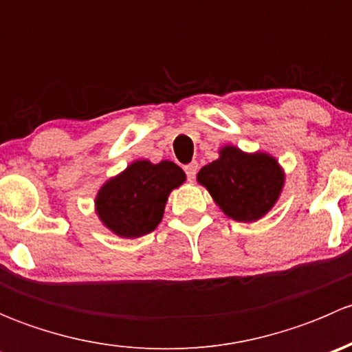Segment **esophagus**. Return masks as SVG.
I'll list each match as a JSON object with an SVG mask.
<instances>
[{
	"label": "esophagus",
	"mask_w": 352,
	"mask_h": 352,
	"mask_svg": "<svg viewBox=\"0 0 352 352\" xmlns=\"http://www.w3.org/2000/svg\"><path fill=\"white\" fill-rule=\"evenodd\" d=\"M197 163L196 162H192V163H189V165H186V173H187V179L190 180V182H192L194 179H196V175H197Z\"/></svg>",
	"instance_id": "34e87169"
}]
</instances>
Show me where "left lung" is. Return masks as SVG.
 <instances>
[{
  "label": "left lung",
  "mask_w": 352,
  "mask_h": 352,
  "mask_svg": "<svg viewBox=\"0 0 352 352\" xmlns=\"http://www.w3.org/2000/svg\"><path fill=\"white\" fill-rule=\"evenodd\" d=\"M197 182L228 218L252 223L267 214L281 196L285 172L274 156L223 146L218 160L199 170Z\"/></svg>",
  "instance_id": "8db88e82"
}]
</instances>
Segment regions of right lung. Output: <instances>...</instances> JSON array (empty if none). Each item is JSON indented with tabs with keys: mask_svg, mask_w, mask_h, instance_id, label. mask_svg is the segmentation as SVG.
<instances>
[{
	"mask_svg": "<svg viewBox=\"0 0 352 352\" xmlns=\"http://www.w3.org/2000/svg\"><path fill=\"white\" fill-rule=\"evenodd\" d=\"M186 182V173L173 162L138 160L102 186L95 211L112 233L138 239L160 225L170 192Z\"/></svg>",
	"mask_w": 352,
	"mask_h": 352,
	"instance_id": "add662e5",
	"label": "right lung"
}]
</instances>
